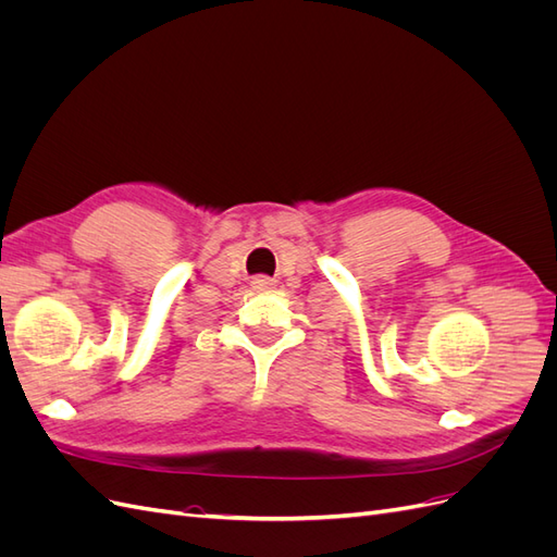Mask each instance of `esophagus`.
<instances>
[{
	"label": "esophagus",
	"instance_id": "1",
	"mask_svg": "<svg viewBox=\"0 0 557 557\" xmlns=\"http://www.w3.org/2000/svg\"><path fill=\"white\" fill-rule=\"evenodd\" d=\"M252 288H256V290H269V288H272V283H269L267 278H252Z\"/></svg>",
	"mask_w": 557,
	"mask_h": 557
}]
</instances>
